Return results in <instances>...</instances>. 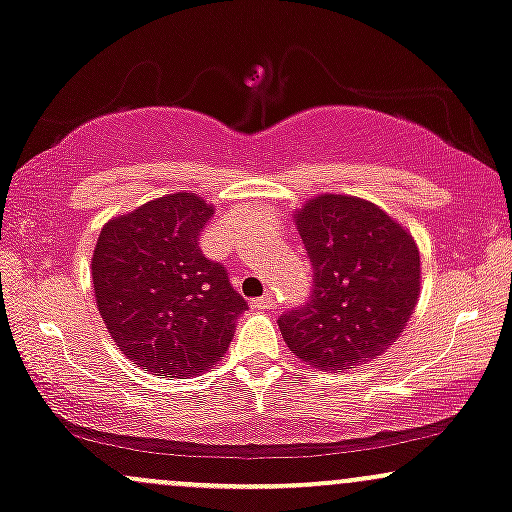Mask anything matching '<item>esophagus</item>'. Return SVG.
Returning a JSON list of instances; mask_svg holds the SVG:
<instances>
[{
	"label": "esophagus",
	"mask_w": 512,
	"mask_h": 512,
	"mask_svg": "<svg viewBox=\"0 0 512 512\" xmlns=\"http://www.w3.org/2000/svg\"><path fill=\"white\" fill-rule=\"evenodd\" d=\"M252 306H255L257 311H267V308H272V306H274V296H272V294L260 296V299L252 301Z\"/></svg>",
	"instance_id": "34e87169"
}]
</instances>
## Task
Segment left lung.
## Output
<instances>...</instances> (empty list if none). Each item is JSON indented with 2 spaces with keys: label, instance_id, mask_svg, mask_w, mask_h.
Wrapping results in <instances>:
<instances>
[{
  "label": "left lung",
  "instance_id": "left-lung-1",
  "mask_svg": "<svg viewBox=\"0 0 512 512\" xmlns=\"http://www.w3.org/2000/svg\"><path fill=\"white\" fill-rule=\"evenodd\" d=\"M313 265L311 299L279 318L286 347L325 372L357 369L401 338L420 299L413 235L381 206L318 194L294 211Z\"/></svg>",
  "mask_w": 512,
  "mask_h": 512
}]
</instances>
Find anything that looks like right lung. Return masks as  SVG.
I'll return each instance as SVG.
<instances>
[{
  "label": "right lung",
  "instance_id": "obj_1",
  "mask_svg": "<svg viewBox=\"0 0 512 512\" xmlns=\"http://www.w3.org/2000/svg\"><path fill=\"white\" fill-rule=\"evenodd\" d=\"M211 216L201 196L165 194L104 223L94 247L99 316L121 355L160 379L209 372L247 308L223 265L199 250Z\"/></svg>",
  "mask_w": 512,
  "mask_h": 512
}]
</instances>
